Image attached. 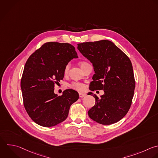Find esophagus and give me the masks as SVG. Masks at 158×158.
<instances>
[{
  "instance_id": "34e87169",
  "label": "esophagus",
  "mask_w": 158,
  "mask_h": 158,
  "mask_svg": "<svg viewBox=\"0 0 158 158\" xmlns=\"http://www.w3.org/2000/svg\"><path fill=\"white\" fill-rule=\"evenodd\" d=\"M86 96V94L85 93H79V96L80 98H83L84 96Z\"/></svg>"
}]
</instances>
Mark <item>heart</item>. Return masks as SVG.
I'll list each match as a JSON object with an SVG mask.
<instances>
[{
  "label": "heart",
  "mask_w": 158,
  "mask_h": 158,
  "mask_svg": "<svg viewBox=\"0 0 158 158\" xmlns=\"http://www.w3.org/2000/svg\"><path fill=\"white\" fill-rule=\"evenodd\" d=\"M85 64H86V62H81L80 63V67L83 66V65H85ZM69 65L67 64L65 67V69H64V73H67L68 70H69ZM69 87L73 89H75V90H77V91H83L85 89V86L84 85V84L81 83H80V82H73L72 83H70L69 85Z\"/></svg>",
  "instance_id": "obj_1"
}]
</instances>
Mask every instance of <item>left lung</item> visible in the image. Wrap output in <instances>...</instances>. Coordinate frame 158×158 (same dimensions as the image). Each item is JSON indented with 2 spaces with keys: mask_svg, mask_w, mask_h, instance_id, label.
I'll list each match as a JSON object with an SVG mask.
<instances>
[{
  "mask_svg": "<svg viewBox=\"0 0 158 158\" xmlns=\"http://www.w3.org/2000/svg\"><path fill=\"white\" fill-rule=\"evenodd\" d=\"M78 49L92 64L94 71L89 89H102L88 112L94 121L110 125L118 122L128 112L133 97L135 81L130 60L109 40L78 44Z\"/></svg>",
  "mask_w": 158,
  "mask_h": 158,
  "instance_id": "1",
  "label": "left lung"
}]
</instances>
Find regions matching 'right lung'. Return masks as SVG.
I'll return each instance as SVG.
<instances>
[{
  "instance_id": "obj_1",
  "label": "right lung",
  "mask_w": 158,
  "mask_h": 158,
  "mask_svg": "<svg viewBox=\"0 0 158 158\" xmlns=\"http://www.w3.org/2000/svg\"><path fill=\"white\" fill-rule=\"evenodd\" d=\"M78 55L69 43L49 42L27 60L21 80L23 104L37 124L51 127L64 121L70 106L79 98L77 91L66 89L62 96L54 93V85L64 77L68 63Z\"/></svg>"
}]
</instances>
